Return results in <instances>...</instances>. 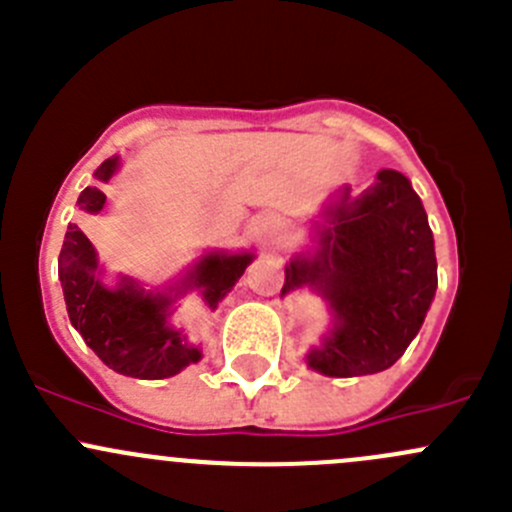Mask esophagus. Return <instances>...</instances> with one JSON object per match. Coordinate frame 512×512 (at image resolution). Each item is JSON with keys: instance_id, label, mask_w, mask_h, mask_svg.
Instances as JSON below:
<instances>
[{"instance_id": "34e87169", "label": "esophagus", "mask_w": 512, "mask_h": 512, "mask_svg": "<svg viewBox=\"0 0 512 512\" xmlns=\"http://www.w3.org/2000/svg\"><path fill=\"white\" fill-rule=\"evenodd\" d=\"M272 227H275V225H272V223H267V227H265V230H272Z\"/></svg>"}]
</instances>
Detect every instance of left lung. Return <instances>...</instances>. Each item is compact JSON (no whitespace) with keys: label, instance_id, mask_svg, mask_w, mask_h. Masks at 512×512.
I'll return each mask as SVG.
<instances>
[{"label":"left lung","instance_id":"8db88e82","mask_svg":"<svg viewBox=\"0 0 512 512\" xmlns=\"http://www.w3.org/2000/svg\"><path fill=\"white\" fill-rule=\"evenodd\" d=\"M317 227V247L285 267L282 294H322L334 327L307 354L324 376H364L394 366L426 319L438 287L433 232L421 198L399 170L352 198L332 195Z\"/></svg>","mask_w":512,"mask_h":512}]
</instances>
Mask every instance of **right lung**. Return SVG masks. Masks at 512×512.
<instances>
[{
  "mask_svg": "<svg viewBox=\"0 0 512 512\" xmlns=\"http://www.w3.org/2000/svg\"><path fill=\"white\" fill-rule=\"evenodd\" d=\"M118 165V156L103 160L94 173L98 183H108ZM76 205L96 215L106 205V193L98 185L86 188ZM252 260L255 252H208L165 292H146L128 277L106 287L94 245L79 225L69 223L59 255V280L71 324L108 369L133 379H168L203 356L200 347L170 324L175 299L188 289H200L208 309H218Z\"/></svg>",
  "mask_w": 512,
  "mask_h": 512,
  "instance_id": "right-lung-1",
  "label": "right lung"
}]
</instances>
